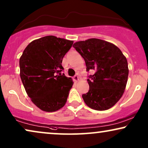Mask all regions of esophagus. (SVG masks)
<instances>
[{
  "label": "esophagus",
  "mask_w": 148,
  "mask_h": 148,
  "mask_svg": "<svg viewBox=\"0 0 148 148\" xmlns=\"http://www.w3.org/2000/svg\"><path fill=\"white\" fill-rule=\"evenodd\" d=\"M73 79H74V80L75 82H78V80H79V77H78V75H75L73 77Z\"/></svg>",
  "instance_id": "esophagus-1"
}]
</instances>
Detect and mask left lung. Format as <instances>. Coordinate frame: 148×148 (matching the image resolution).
I'll use <instances>...</instances> for the list:
<instances>
[{"label":"left lung","instance_id":"obj_1","mask_svg":"<svg viewBox=\"0 0 148 148\" xmlns=\"http://www.w3.org/2000/svg\"><path fill=\"white\" fill-rule=\"evenodd\" d=\"M85 61L86 71L94 70L87 79L89 90L82 95L88 107L106 110L114 106L125 92L129 75L127 58L112 43L97 38L73 45Z\"/></svg>","mask_w":148,"mask_h":148}]
</instances>
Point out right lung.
Listing matches in <instances>:
<instances>
[{"instance_id": "right-lung-1", "label": "right lung", "mask_w": 148, "mask_h": 148, "mask_svg": "<svg viewBox=\"0 0 148 148\" xmlns=\"http://www.w3.org/2000/svg\"><path fill=\"white\" fill-rule=\"evenodd\" d=\"M73 42L54 36L42 37L29 43L19 59L25 91L43 111H57L66 103L73 81L62 74V63Z\"/></svg>"}]
</instances>
